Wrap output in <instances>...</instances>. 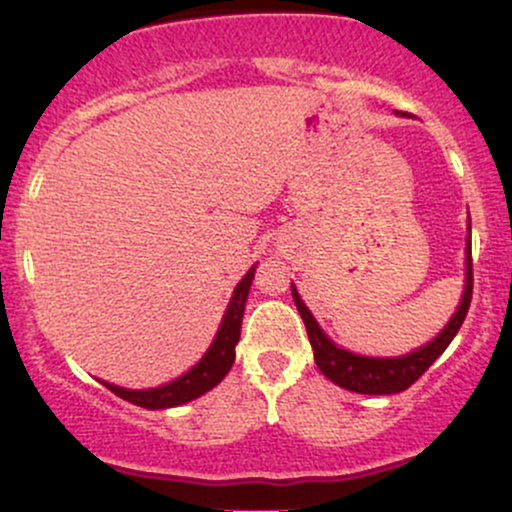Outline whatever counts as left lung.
Listing matches in <instances>:
<instances>
[{
	"instance_id": "obj_1",
	"label": "left lung",
	"mask_w": 512,
	"mask_h": 512,
	"mask_svg": "<svg viewBox=\"0 0 512 512\" xmlns=\"http://www.w3.org/2000/svg\"><path fill=\"white\" fill-rule=\"evenodd\" d=\"M472 289H474V274H472V240H467V286H464V296L457 313L452 315L443 332L438 334L433 342H428L421 349L411 351L407 356L399 358H368V356H356L351 351L339 349L330 339L322 334L317 327L315 317L310 315V310L305 308L301 296L296 289L293 291V301H296L298 313H301L305 330H308V339L313 344L315 351V363L322 370V375L337 383L339 387L351 392H361V395H395V392L407 390L431 368V363L448 349L457 330L462 327L464 317H467L469 303H472Z\"/></svg>"
}]
</instances>
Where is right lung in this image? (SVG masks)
I'll list each match as a JSON object with an SVG mask.
<instances>
[{"mask_svg": "<svg viewBox=\"0 0 512 512\" xmlns=\"http://www.w3.org/2000/svg\"><path fill=\"white\" fill-rule=\"evenodd\" d=\"M255 279V267L243 276V281L233 291V301L228 305L226 315H223L221 330L216 334L214 344L209 346V351L204 354L202 361L197 363L190 373H185L182 378L173 380V383L154 387V390H125V387H117L110 383H103L110 392H115L117 397L127 399V402L137 404L144 409H168L178 407V404L197 399L204 392H209L211 387H216L223 380V375L228 373L236 361V344L240 339V325H243V313H245V301H248L250 284Z\"/></svg>", "mask_w": 512, "mask_h": 512, "instance_id": "obj_1", "label": "right lung"}]
</instances>
